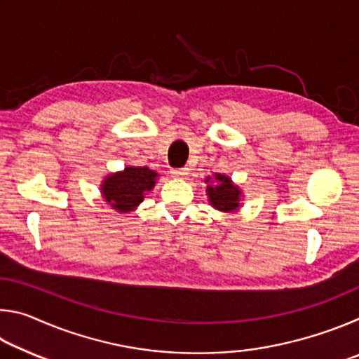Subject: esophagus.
<instances>
[{
	"mask_svg": "<svg viewBox=\"0 0 359 359\" xmlns=\"http://www.w3.org/2000/svg\"><path fill=\"white\" fill-rule=\"evenodd\" d=\"M172 177H187L188 175V168H177V169H172L171 171Z\"/></svg>",
	"mask_w": 359,
	"mask_h": 359,
	"instance_id": "obj_1",
	"label": "esophagus"
}]
</instances>
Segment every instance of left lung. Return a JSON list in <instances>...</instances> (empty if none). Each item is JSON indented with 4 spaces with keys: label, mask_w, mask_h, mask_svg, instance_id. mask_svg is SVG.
I'll return each mask as SVG.
<instances>
[{
    "label": "left lung",
    "mask_w": 359,
    "mask_h": 359,
    "mask_svg": "<svg viewBox=\"0 0 359 359\" xmlns=\"http://www.w3.org/2000/svg\"><path fill=\"white\" fill-rule=\"evenodd\" d=\"M215 184L217 185H210L208 187V194H209V201L212 203L215 209L223 210V212H229L238 209L239 205V196L241 191L238 187L233 185L229 177L222 174L215 175ZM205 182H209V177Z\"/></svg>",
    "instance_id": "left-lung-1"
}]
</instances>
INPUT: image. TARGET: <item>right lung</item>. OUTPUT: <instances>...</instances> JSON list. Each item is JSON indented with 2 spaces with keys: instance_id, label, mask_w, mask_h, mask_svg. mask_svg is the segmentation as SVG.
I'll list each match as a JSON object with an SVG mask.
<instances>
[{
  "instance_id": "add662e5",
  "label": "right lung",
  "mask_w": 359,
  "mask_h": 359,
  "mask_svg": "<svg viewBox=\"0 0 359 359\" xmlns=\"http://www.w3.org/2000/svg\"><path fill=\"white\" fill-rule=\"evenodd\" d=\"M156 172L149 168H125L123 172L109 175L102 184V194L114 209L130 212L142 203L145 191L155 185Z\"/></svg>"
}]
</instances>
